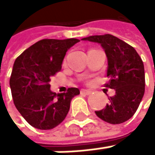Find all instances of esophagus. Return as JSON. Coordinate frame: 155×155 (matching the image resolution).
Wrapping results in <instances>:
<instances>
[{"instance_id": "obj_1", "label": "esophagus", "mask_w": 155, "mask_h": 155, "mask_svg": "<svg viewBox=\"0 0 155 155\" xmlns=\"http://www.w3.org/2000/svg\"><path fill=\"white\" fill-rule=\"evenodd\" d=\"M81 93L82 94H84V95H90L92 93L91 90H89V89H82L81 90Z\"/></svg>"}]
</instances>
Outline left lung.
Segmentation results:
<instances>
[{
    "label": "left lung",
    "instance_id": "obj_1",
    "mask_svg": "<svg viewBox=\"0 0 155 155\" xmlns=\"http://www.w3.org/2000/svg\"><path fill=\"white\" fill-rule=\"evenodd\" d=\"M83 41L97 43L103 48L107 60L106 87L114 89L110 103L96 114L101 120L118 124L130 119L138 109L145 91V73L143 62L137 51L119 38L110 35H94Z\"/></svg>",
    "mask_w": 155,
    "mask_h": 155
}]
</instances>
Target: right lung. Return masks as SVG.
<instances>
[{
    "label": "right lung",
    "mask_w": 155,
    "mask_h": 155,
    "mask_svg": "<svg viewBox=\"0 0 155 155\" xmlns=\"http://www.w3.org/2000/svg\"><path fill=\"white\" fill-rule=\"evenodd\" d=\"M78 39H45L26 49L14 63L10 87L15 108L35 128L48 130L66 118L71 99L80 94L78 88L67 93L51 91L52 76L61 70L66 52Z\"/></svg>",
    "instance_id": "obj_1"
}]
</instances>
